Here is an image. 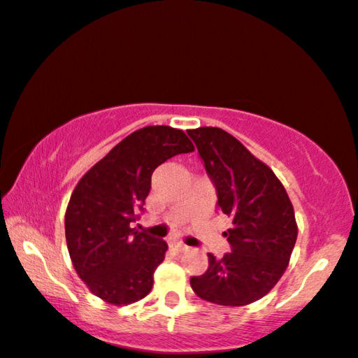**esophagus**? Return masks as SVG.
<instances>
[{"label":"esophagus","mask_w":358,"mask_h":358,"mask_svg":"<svg viewBox=\"0 0 358 358\" xmlns=\"http://www.w3.org/2000/svg\"><path fill=\"white\" fill-rule=\"evenodd\" d=\"M171 248L176 250V252H187L188 250L187 245L183 242H178V240H173V242H171Z\"/></svg>","instance_id":"esophagus-1"}]
</instances>
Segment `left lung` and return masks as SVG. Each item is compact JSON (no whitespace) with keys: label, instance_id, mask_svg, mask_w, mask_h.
I'll return each mask as SVG.
<instances>
[{"label":"left lung","instance_id":"1","mask_svg":"<svg viewBox=\"0 0 358 358\" xmlns=\"http://www.w3.org/2000/svg\"><path fill=\"white\" fill-rule=\"evenodd\" d=\"M217 208L234 220L225 231L231 252L208 253V268L192 277L193 292L206 302L240 307L268 294L285 272L296 242L294 206L265 163L222 128L190 130Z\"/></svg>","mask_w":358,"mask_h":358}]
</instances>
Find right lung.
I'll use <instances>...</instances> for the list:
<instances>
[{
	"label": "right lung",
	"instance_id": "1",
	"mask_svg": "<svg viewBox=\"0 0 358 358\" xmlns=\"http://www.w3.org/2000/svg\"><path fill=\"white\" fill-rule=\"evenodd\" d=\"M193 152L192 141L171 127H146L120 141L71 193L64 234L73 266L94 295L113 305L150 294L165 258V240L136 231L155 168Z\"/></svg>",
	"mask_w": 358,
	"mask_h": 358
}]
</instances>
